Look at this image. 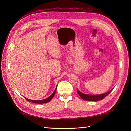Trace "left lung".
I'll return each instance as SVG.
<instances>
[{"instance_id":"obj_1","label":"left lung","mask_w":131,"mask_h":131,"mask_svg":"<svg viewBox=\"0 0 131 131\" xmlns=\"http://www.w3.org/2000/svg\"><path fill=\"white\" fill-rule=\"evenodd\" d=\"M113 89H111V90H109V91L104 93V94H95V95H92V94H84L81 92L78 89H77V92L79 95L80 96V97L83 99L84 100H88V101H97L100 100H102V99H104L105 98L106 96H107L111 92V91L113 90Z\"/></svg>"}]
</instances>
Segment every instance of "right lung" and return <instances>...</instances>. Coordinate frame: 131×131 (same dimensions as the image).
<instances>
[{
  "label": "right lung",
  "instance_id": "right-lung-1",
  "mask_svg": "<svg viewBox=\"0 0 131 131\" xmlns=\"http://www.w3.org/2000/svg\"><path fill=\"white\" fill-rule=\"evenodd\" d=\"M56 89H57V86L56 87V88H55V90H54V92H53V93L50 96H49V97L46 98V99H45L40 100H31V99H27L25 97H24V98H25V99L27 101H29L33 102V103H35V104H45V103H47L48 102H49L53 98V97H54V95L55 94V93H56Z\"/></svg>",
  "mask_w": 131,
  "mask_h": 131
}]
</instances>
